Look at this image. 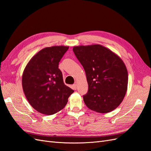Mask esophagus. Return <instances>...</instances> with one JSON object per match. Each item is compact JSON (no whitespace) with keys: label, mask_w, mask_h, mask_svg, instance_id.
I'll use <instances>...</instances> for the list:
<instances>
[{"label":"esophagus","mask_w":151,"mask_h":151,"mask_svg":"<svg viewBox=\"0 0 151 151\" xmlns=\"http://www.w3.org/2000/svg\"><path fill=\"white\" fill-rule=\"evenodd\" d=\"M76 88H77V85H76V83L74 84V85H73V89H74V90H76Z\"/></svg>","instance_id":"obj_1"}]
</instances>
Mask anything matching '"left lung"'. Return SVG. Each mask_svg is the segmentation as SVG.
I'll use <instances>...</instances> for the list:
<instances>
[{
    "instance_id": "obj_1",
    "label": "left lung",
    "mask_w": 151,
    "mask_h": 151,
    "mask_svg": "<svg viewBox=\"0 0 151 151\" xmlns=\"http://www.w3.org/2000/svg\"><path fill=\"white\" fill-rule=\"evenodd\" d=\"M73 50L87 76L88 90L83 96L85 105L100 113L115 109L128 87V71L123 60L99 44L75 46Z\"/></svg>"
}]
</instances>
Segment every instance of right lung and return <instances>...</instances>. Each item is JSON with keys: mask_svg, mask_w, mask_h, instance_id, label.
I'll return each instance as SVG.
<instances>
[{"mask_svg": "<svg viewBox=\"0 0 151 151\" xmlns=\"http://www.w3.org/2000/svg\"><path fill=\"white\" fill-rule=\"evenodd\" d=\"M68 46L42 49L29 60L23 71L22 86L29 104L39 113L52 115L63 109L74 92L64 83L59 63Z\"/></svg>", "mask_w": 151, "mask_h": 151, "instance_id": "obj_1", "label": "right lung"}]
</instances>
